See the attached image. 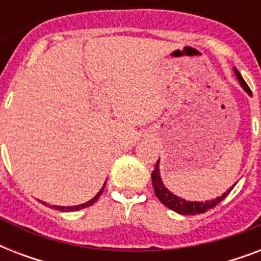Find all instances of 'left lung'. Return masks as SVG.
I'll use <instances>...</instances> for the list:
<instances>
[{
	"label": "left lung",
	"instance_id": "left-lung-1",
	"mask_svg": "<svg viewBox=\"0 0 261 261\" xmlns=\"http://www.w3.org/2000/svg\"><path fill=\"white\" fill-rule=\"evenodd\" d=\"M234 70V74L239 80L240 85L243 88L245 92H247L249 96H252V92L249 89V87L247 85V83L244 81L243 75L240 74V71L237 69H233ZM151 181H153V188H154V192L157 195V198L160 199V202L163 203L164 206H167L168 208L176 211L178 214L181 215H196V214H202V213H206L207 210H210L213 207H215L219 202H222L223 199L226 198L227 195L230 194V191L233 190L231 186L229 190L222 194V196H218V198L213 199V200H206V202H191V200H186V199L178 198L177 195H174L173 192L168 190L167 187L164 186L163 178L160 176V160L155 164V168L153 173H151Z\"/></svg>",
	"mask_w": 261,
	"mask_h": 261
}]
</instances>
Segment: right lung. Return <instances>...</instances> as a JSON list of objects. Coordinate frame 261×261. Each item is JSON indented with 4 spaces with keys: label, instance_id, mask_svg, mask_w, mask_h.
<instances>
[{
    "label": "right lung",
    "instance_id": "right-lung-1",
    "mask_svg": "<svg viewBox=\"0 0 261 261\" xmlns=\"http://www.w3.org/2000/svg\"><path fill=\"white\" fill-rule=\"evenodd\" d=\"M104 187H106V182H104V186L101 187V190L98 191L97 195H96L94 198L90 199L89 202H87V203H83V204H77V206H51V204H50V207H51V208H55V210L66 211V213H67V211H77V210H81V208H85V207H89V206H92V204H93V203L96 202L98 198H100V195H101L102 191H104ZM43 203H44V204H47L46 202H43Z\"/></svg>",
    "mask_w": 261,
    "mask_h": 261
}]
</instances>
